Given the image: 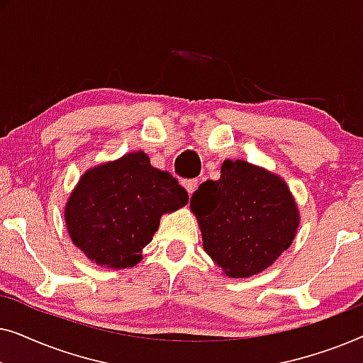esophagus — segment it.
Returning a JSON list of instances; mask_svg holds the SVG:
<instances>
[{"mask_svg": "<svg viewBox=\"0 0 363 363\" xmlns=\"http://www.w3.org/2000/svg\"><path fill=\"white\" fill-rule=\"evenodd\" d=\"M183 186H185V190H186L188 195H191V193L196 190L198 180H185V182H183Z\"/></svg>", "mask_w": 363, "mask_h": 363, "instance_id": "34e87169", "label": "esophagus"}]
</instances>
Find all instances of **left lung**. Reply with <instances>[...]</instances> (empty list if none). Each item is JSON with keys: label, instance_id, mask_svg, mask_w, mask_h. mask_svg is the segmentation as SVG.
<instances>
[{"label": "left lung", "instance_id": "left-lung-1", "mask_svg": "<svg viewBox=\"0 0 363 363\" xmlns=\"http://www.w3.org/2000/svg\"><path fill=\"white\" fill-rule=\"evenodd\" d=\"M203 250L223 274L246 279L267 269L294 241L299 206L284 178L246 160H225L218 180L190 200Z\"/></svg>", "mask_w": 363, "mask_h": 363}]
</instances>
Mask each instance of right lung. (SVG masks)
I'll use <instances>...</instances> for the list:
<instances>
[{
  "label": "right lung",
  "instance_id": "obj_1",
  "mask_svg": "<svg viewBox=\"0 0 363 363\" xmlns=\"http://www.w3.org/2000/svg\"><path fill=\"white\" fill-rule=\"evenodd\" d=\"M186 203L188 193L177 178L152 167L138 150L84 172L64 206V221L89 261L125 269L142 261L162 216Z\"/></svg>",
  "mask_w": 363,
  "mask_h": 363
}]
</instances>
